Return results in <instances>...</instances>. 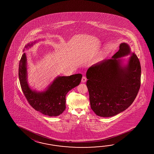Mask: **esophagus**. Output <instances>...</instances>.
<instances>
[{
    "label": "esophagus",
    "mask_w": 154,
    "mask_h": 154,
    "mask_svg": "<svg viewBox=\"0 0 154 154\" xmlns=\"http://www.w3.org/2000/svg\"><path fill=\"white\" fill-rule=\"evenodd\" d=\"M86 80H87L85 76H83L82 79V82H86Z\"/></svg>",
    "instance_id": "1"
}]
</instances>
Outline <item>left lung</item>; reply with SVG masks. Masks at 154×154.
Listing matches in <instances>:
<instances>
[{"instance_id": "left-lung-1", "label": "left lung", "mask_w": 154, "mask_h": 154, "mask_svg": "<svg viewBox=\"0 0 154 154\" xmlns=\"http://www.w3.org/2000/svg\"><path fill=\"white\" fill-rule=\"evenodd\" d=\"M130 54L125 66L120 58ZM86 78L92 111L100 117H112L127 109L136 98L140 87V63L128 44L122 43L111 59L90 66Z\"/></svg>"}]
</instances>
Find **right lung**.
I'll use <instances>...</instances> for the list:
<instances>
[{
    "mask_svg": "<svg viewBox=\"0 0 154 154\" xmlns=\"http://www.w3.org/2000/svg\"><path fill=\"white\" fill-rule=\"evenodd\" d=\"M29 43L25 48L33 46ZM23 51H24L23 49ZM27 59L23 53L19 62V78L20 85L29 105L37 111L50 117L61 115L66 109V95L81 82V74L69 76H58L45 91L37 92L29 88L27 80Z\"/></svg>",
    "mask_w": 154,
    "mask_h": 154,
    "instance_id": "right-lung-1",
    "label": "right lung"
}]
</instances>
